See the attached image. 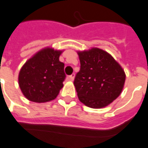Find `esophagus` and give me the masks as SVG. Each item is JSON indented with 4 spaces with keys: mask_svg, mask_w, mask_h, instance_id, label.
<instances>
[{
    "mask_svg": "<svg viewBox=\"0 0 148 148\" xmlns=\"http://www.w3.org/2000/svg\"><path fill=\"white\" fill-rule=\"evenodd\" d=\"M69 80H70V81H71V82H72V81H74V74H72L71 75V76H69Z\"/></svg>",
    "mask_w": 148,
    "mask_h": 148,
    "instance_id": "esophagus-1",
    "label": "esophagus"
}]
</instances>
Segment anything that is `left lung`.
Masks as SVG:
<instances>
[{"label": "left lung", "mask_w": 148, "mask_h": 148, "mask_svg": "<svg viewBox=\"0 0 148 148\" xmlns=\"http://www.w3.org/2000/svg\"><path fill=\"white\" fill-rule=\"evenodd\" d=\"M81 68L74 85L78 99L88 108L107 107L121 93L125 74L112 56L98 48L78 51Z\"/></svg>", "instance_id": "1"}]
</instances>
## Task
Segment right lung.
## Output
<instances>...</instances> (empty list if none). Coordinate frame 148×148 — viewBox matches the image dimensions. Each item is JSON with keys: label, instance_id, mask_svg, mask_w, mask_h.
I'll list each match as a JSON object with an SVG mask.
<instances>
[{"label": "right lung", "instance_id": "add662e5", "mask_svg": "<svg viewBox=\"0 0 148 148\" xmlns=\"http://www.w3.org/2000/svg\"><path fill=\"white\" fill-rule=\"evenodd\" d=\"M63 51L47 47L35 53L20 69L18 85L29 101L45 103L56 98L63 86L64 63L60 61Z\"/></svg>", "mask_w": 148, "mask_h": 148}]
</instances>
